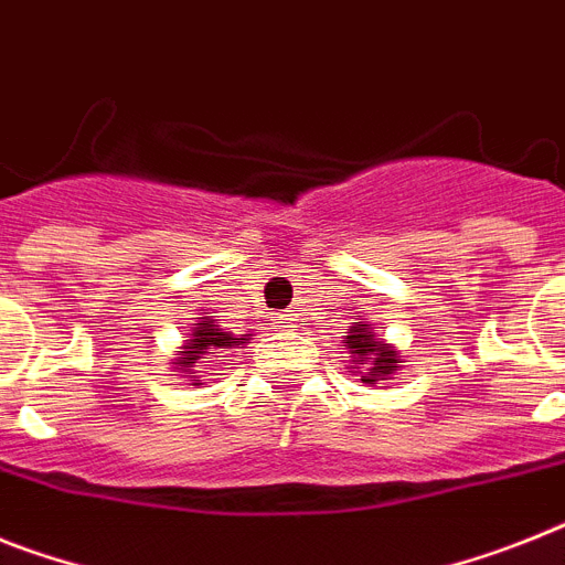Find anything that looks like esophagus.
I'll return each mask as SVG.
<instances>
[{"label":"esophagus","mask_w":565,"mask_h":565,"mask_svg":"<svg viewBox=\"0 0 565 565\" xmlns=\"http://www.w3.org/2000/svg\"><path fill=\"white\" fill-rule=\"evenodd\" d=\"M275 324L290 327L292 324V312H281V316H275Z\"/></svg>","instance_id":"1"}]
</instances>
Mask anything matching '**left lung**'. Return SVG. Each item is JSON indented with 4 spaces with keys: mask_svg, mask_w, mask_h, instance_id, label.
Returning <instances> with one entry per match:
<instances>
[{
    "mask_svg": "<svg viewBox=\"0 0 565 565\" xmlns=\"http://www.w3.org/2000/svg\"><path fill=\"white\" fill-rule=\"evenodd\" d=\"M344 348H350L355 364H364L367 373L362 376V382L367 385H376L379 379L391 376L399 364V353L391 348H385L382 341H376L371 335V324H355V330H350Z\"/></svg>",
    "mask_w": 565,
    "mask_h": 565,
    "instance_id": "obj_1",
    "label": "left lung"
}]
</instances>
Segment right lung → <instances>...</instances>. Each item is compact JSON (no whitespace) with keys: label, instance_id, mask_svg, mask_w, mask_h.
<instances>
[{"label":"right lung","instance_id":"add662e5","mask_svg":"<svg viewBox=\"0 0 565 565\" xmlns=\"http://www.w3.org/2000/svg\"><path fill=\"white\" fill-rule=\"evenodd\" d=\"M244 341L246 339H241V344H244ZM235 344H238L235 335L224 333L215 319H206L198 330H194L192 339L186 341V348L178 350V362L174 364H178V371H186V367H194V364H198V359H206V355L221 353V350L235 348ZM192 382H198V379H192Z\"/></svg>","mask_w":565,"mask_h":565}]
</instances>
